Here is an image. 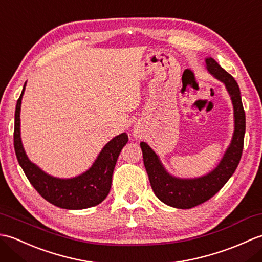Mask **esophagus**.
Wrapping results in <instances>:
<instances>
[{"instance_id": "esophagus-1", "label": "esophagus", "mask_w": 262, "mask_h": 262, "mask_svg": "<svg viewBox=\"0 0 262 262\" xmlns=\"http://www.w3.org/2000/svg\"><path fill=\"white\" fill-rule=\"evenodd\" d=\"M134 136H135V137H141V134H140V133H138V132H135V133H134Z\"/></svg>"}]
</instances>
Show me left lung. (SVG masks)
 Here are the masks:
<instances>
[{
  "label": "left lung",
  "mask_w": 262,
  "mask_h": 262,
  "mask_svg": "<svg viewBox=\"0 0 262 262\" xmlns=\"http://www.w3.org/2000/svg\"><path fill=\"white\" fill-rule=\"evenodd\" d=\"M205 63L209 74L225 85L227 93L230 94L234 115V132L220 163L205 176L179 178L169 173L159 155L145 142H141L144 165L155 196L165 205L174 208H192L207 202L219 192L234 173L243 151L246 114L243 110L240 88L234 77L222 69L214 58L206 57Z\"/></svg>",
  "instance_id": "obj_1"
}]
</instances>
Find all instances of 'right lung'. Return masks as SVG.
<instances>
[{"mask_svg":"<svg viewBox=\"0 0 262 262\" xmlns=\"http://www.w3.org/2000/svg\"><path fill=\"white\" fill-rule=\"evenodd\" d=\"M26 84L27 82L16 102L13 138L16 159L28 180L42 198L59 208L85 209L102 203L110 191L117 159L128 142L127 134L121 133L105 144L93 164L83 173L65 179L48 174L31 162L22 145L20 111Z\"/></svg>","mask_w":262,"mask_h":262,"instance_id":"1","label":"right lung"}]
</instances>
